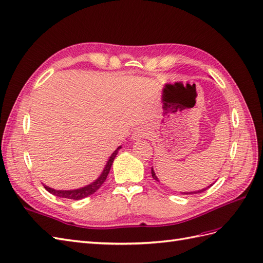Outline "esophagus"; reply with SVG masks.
Listing matches in <instances>:
<instances>
[{
  "label": "esophagus",
  "mask_w": 263,
  "mask_h": 263,
  "mask_svg": "<svg viewBox=\"0 0 263 263\" xmlns=\"http://www.w3.org/2000/svg\"><path fill=\"white\" fill-rule=\"evenodd\" d=\"M145 136H146V133H145L144 129H137L132 134V139L133 140H139L141 138H144Z\"/></svg>",
  "instance_id": "34e87169"
}]
</instances>
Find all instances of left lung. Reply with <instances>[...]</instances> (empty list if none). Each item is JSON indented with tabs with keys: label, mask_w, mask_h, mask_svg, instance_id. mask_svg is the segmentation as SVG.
Listing matches in <instances>:
<instances>
[{
	"label": "left lung",
	"mask_w": 263,
	"mask_h": 263,
	"mask_svg": "<svg viewBox=\"0 0 263 263\" xmlns=\"http://www.w3.org/2000/svg\"><path fill=\"white\" fill-rule=\"evenodd\" d=\"M151 173H152V178L154 179V180H157V181H159L158 180V177L156 176V172H154V170H153V167L151 169ZM212 185V184H211ZM210 185V186H211ZM210 186H208V187H205V189H202V190H199V191H194V192H184V194H196V193H201V192H203V191H205V190H208L209 187Z\"/></svg>",
	"instance_id": "1"
}]
</instances>
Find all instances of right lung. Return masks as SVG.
<instances>
[{"mask_svg": "<svg viewBox=\"0 0 263 263\" xmlns=\"http://www.w3.org/2000/svg\"><path fill=\"white\" fill-rule=\"evenodd\" d=\"M120 147L121 146H119L118 149L112 153V156L110 157L109 161H107V163H106V165L104 167L103 172L101 173V176L96 181H94V182H92L91 184L81 187V189L65 190V191H63V190H54V189H52V187H49V186L44 185L45 190L49 191L52 194H54V196H57V197L65 198V199H72V200H81V199L91 196V194H93L94 192H97L100 189V186L102 185L104 181L106 180V177H107V174H109V172H110V169H111L112 163H113V161H114V158L117 157V154H118V151H119Z\"/></svg>", "mask_w": 263, "mask_h": 263, "instance_id": "right-lung-1", "label": "right lung"}]
</instances>
